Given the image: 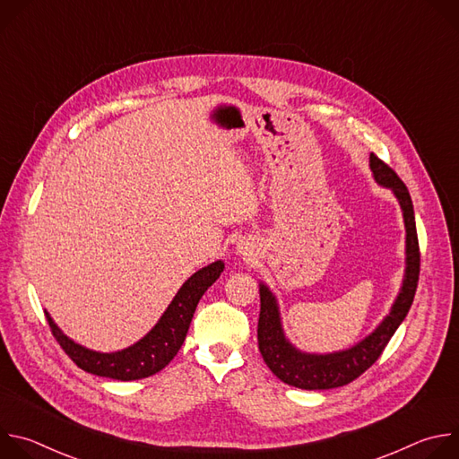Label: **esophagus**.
<instances>
[{
  "mask_svg": "<svg viewBox=\"0 0 459 459\" xmlns=\"http://www.w3.org/2000/svg\"><path fill=\"white\" fill-rule=\"evenodd\" d=\"M238 252H239L243 257H248V259L254 255V248L248 247V243H239V245H238Z\"/></svg>",
  "mask_w": 459,
  "mask_h": 459,
  "instance_id": "1",
  "label": "esophagus"
}]
</instances>
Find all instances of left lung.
Instances as JSON below:
<instances>
[{
  "label": "left lung",
  "instance_id": "1",
  "mask_svg": "<svg viewBox=\"0 0 459 459\" xmlns=\"http://www.w3.org/2000/svg\"><path fill=\"white\" fill-rule=\"evenodd\" d=\"M370 170L374 179L390 188L398 198L405 230H407V247H405V278L402 290L392 305L386 317L377 325V329L367 336L358 345L333 352V354H307L298 351L283 334L280 310L274 294L267 285H259V321H257V347L267 367L278 376L283 383L305 388V390H325L343 386L356 377H359L368 367L376 363V359L385 351L390 338L394 336L398 326L405 319L418 289L420 280V243L416 232L414 207L409 188L400 179V176L392 170L385 161H381L376 154H370Z\"/></svg>",
  "mask_w": 459,
  "mask_h": 459
}]
</instances>
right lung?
<instances>
[{
  "mask_svg": "<svg viewBox=\"0 0 459 459\" xmlns=\"http://www.w3.org/2000/svg\"><path fill=\"white\" fill-rule=\"evenodd\" d=\"M223 269V261H214L202 271L194 273L178 290L160 321L154 325V329L133 347L117 352H94L74 343L57 329L48 312H45V316L59 347L82 370L119 381L149 377L165 368L178 354L188 333L195 307H198L205 290L220 278Z\"/></svg>",
  "mask_w": 459,
  "mask_h": 459,
  "instance_id": "right-lung-1",
  "label": "right lung"
}]
</instances>
